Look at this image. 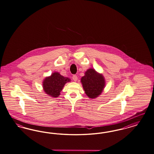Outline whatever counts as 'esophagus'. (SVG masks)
Segmentation results:
<instances>
[{"label":"esophagus","instance_id":"esophagus-1","mask_svg":"<svg viewBox=\"0 0 154 154\" xmlns=\"http://www.w3.org/2000/svg\"><path fill=\"white\" fill-rule=\"evenodd\" d=\"M72 78H73V80H74V81H77V80H78V77H77V76L76 75H73Z\"/></svg>","mask_w":154,"mask_h":154}]
</instances>
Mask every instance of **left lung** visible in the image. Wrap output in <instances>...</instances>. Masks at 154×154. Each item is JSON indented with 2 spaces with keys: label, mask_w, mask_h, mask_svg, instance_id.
Masks as SVG:
<instances>
[{
  "label": "left lung",
  "mask_w": 154,
  "mask_h": 154,
  "mask_svg": "<svg viewBox=\"0 0 154 154\" xmlns=\"http://www.w3.org/2000/svg\"><path fill=\"white\" fill-rule=\"evenodd\" d=\"M81 82L85 94L91 99H94L101 95L106 85L103 75L93 68L85 72L84 76L81 77Z\"/></svg>",
  "instance_id": "1"
}]
</instances>
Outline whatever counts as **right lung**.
<instances>
[{"instance_id":"obj_1","label":"right lung","mask_w":154,"mask_h":154,"mask_svg":"<svg viewBox=\"0 0 154 154\" xmlns=\"http://www.w3.org/2000/svg\"><path fill=\"white\" fill-rule=\"evenodd\" d=\"M71 80L68 77H65L58 72L52 73L50 76L46 77L42 81V88L44 92L53 98H57L60 95L64 85Z\"/></svg>"}]
</instances>
